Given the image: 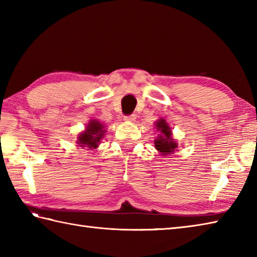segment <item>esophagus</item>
<instances>
[{"mask_svg":"<svg viewBox=\"0 0 257 257\" xmlns=\"http://www.w3.org/2000/svg\"><path fill=\"white\" fill-rule=\"evenodd\" d=\"M136 114H128V116H124L123 120L124 121H135Z\"/></svg>","mask_w":257,"mask_h":257,"instance_id":"esophagus-1","label":"esophagus"}]
</instances>
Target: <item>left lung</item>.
<instances>
[{
    "mask_svg": "<svg viewBox=\"0 0 257 257\" xmlns=\"http://www.w3.org/2000/svg\"><path fill=\"white\" fill-rule=\"evenodd\" d=\"M156 127L158 132H160L161 135L159 138L155 140L156 149L159 150L162 155H170L173 154L174 149H177L178 144L174 143L171 137V130L168 123L166 122L165 119H160L159 121H157Z\"/></svg>",
    "mask_w": 257,
    "mask_h": 257,
    "instance_id": "left-lung-1",
    "label": "left lung"
}]
</instances>
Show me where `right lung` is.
<instances>
[{"label":"right lung","instance_id":"right-lung-1","mask_svg":"<svg viewBox=\"0 0 257 257\" xmlns=\"http://www.w3.org/2000/svg\"><path fill=\"white\" fill-rule=\"evenodd\" d=\"M105 130L103 125L97 121V120H91L86 127V130L78 136L77 144L79 147H86L88 149H96L99 145L100 140L105 136Z\"/></svg>","mask_w":257,"mask_h":257}]
</instances>
